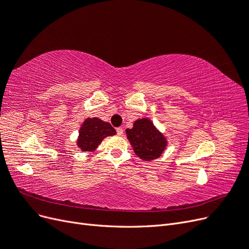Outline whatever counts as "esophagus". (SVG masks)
<instances>
[{
  "label": "esophagus",
  "mask_w": 249,
  "mask_h": 249,
  "mask_svg": "<svg viewBox=\"0 0 249 249\" xmlns=\"http://www.w3.org/2000/svg\"><path fill=\"white\" fill-rule=\"evenodd\" d=\"M116 132H117V134L119 135V136H123V135H124V129H123V127H117Z\"/></svg>",
  "instance_id": "obj_1"
}]
</instances>
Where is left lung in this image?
<instances>
[{
	"label": "left lung",
	"instance_id": "1",
	"mask_svg": "<svg viewBox=\"0 0 249 249\" xmlns=\"http://www.w3.org/2000/svg\"><path fill=\"white\" fill-rule=\"evenodd\" d=\"M125 132L135 154L144 161L159 158L166 147V139L147 118L136 120L132 129Z\"/></svg>",
	"mask_w": 249,
	"mask_h": 249
}]
</instances>
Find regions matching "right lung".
Masks as SVG:
<instances>
[{
    "label": "right lung",
    "instance_id": "add662e5",
    "mask_svg": "<svg viewBox=\"0 0 249 249\" xmlns=\"http://www.w3.org/2000/svg\"><path fill=\"white\" fill-rule=\"evenodd\" d=\"M115 134L114 127L109 123H105L96 117L87 118L79 132L78 146L83 152H92L105 137Z\"/></svg>",
    "mask_w": 249,
    "mask_h": 249
}]
</instances>
